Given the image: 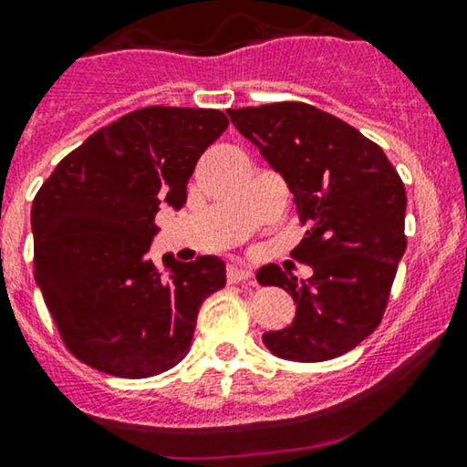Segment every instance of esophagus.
I'll return each instance as SVG.
<instances>
[{
  "label": "esophagus",
  "mask_w": 467,
  "mask_h": 467,
  "mask_svg": "<svg viewBox=\"0 0 467 467\" xmlns=\"http://www.w3.org/2000/svg\"><path fill=\"white\" fill-rule=\"evenodd\" d=\"M227 278H229V283H249V285H254L255 280H254V274H252V269L249 267H244V265H232V267H229V272H227Z\"/></svg>",
  "instance_id": "34e87169"
}]
</instances>
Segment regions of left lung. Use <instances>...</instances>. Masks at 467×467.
Listing matches in <instances>:
<instances>
[{
    "mask_svg": "<svg viewBox=\"0 0 467 467\" xmlns=\"http://www.w3.org/2000/svg\"><path fill=\"white\" fill-rule=\"evenodd\" d=\"M234 127L260 149L294 193L305 238L292 255L314 269L296 280L275 265L258 283L292 294L296 316L263 343L298 363L343 356L379 327L405 238V187L379 144L303 102L229 109Z\"/></svg>",
    "mask_w": 467,
    "mask_h": 467,
    "instance_id": "8db88e82",
    "label": "left lung"
}]
</instances>
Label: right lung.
<instances>
[{
  "instance_id": "1",
  "label": "right lung",
  "mask_w": 467,
  "mask_h": 467,
  "mask_svg": "<svg viewBox=\"0 0 467 467\" xmlns=\"http://www.w3.org/2000/svg\"><path fill=\"white\" fill-rule=\"evenodd\" d=\"M227 127L215 109H138L84 140L35 195V283L75 358L147 379L187 356L224 263L167 254V275L149 249L160 207H184L195 162Z\"/></svg>"
}]
</instances>
